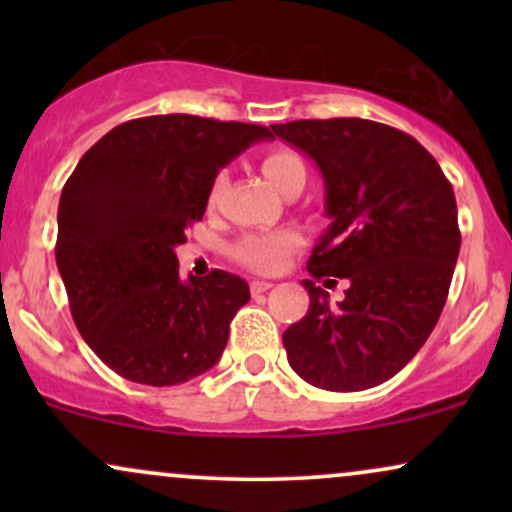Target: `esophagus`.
I'll use <instances>...</instances> for the list:
<instances>
[{
  "instance_id": "esophagus-1",
  "label": "esophagus",
  "mask_w": 512,
  "mask_h": 512,
  "mask_svg": "<svg viewBox=\"0 0 512 512\" xmlns=\"http://www.w3.org/2000/svg\"><path fill=\"white\" fill-rule=\"evenodd\" d=\"M269 289H272V284H269V281H262V279L250 281V293H252V296H260V293L269 291Z\"/></svg>"
}]
</instances>
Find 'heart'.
<instances>
[{"mask_svg": "<svg viewBox=\"0 0 512 512\" xmlns=\"http://www.w3.org/2000/svg\"><path fill=\"white\" fill-rule=\"evenodd\" d=\"M264 178H267L276 190L286 192L293 182H305V163L303 158L291 149H272L262 156L260 163ZM226 175L219 173L209 187V204H216ZM298 238L291 233H276V236H245L231 248V255L240 264L255 272H276L284 264L286 257L296 250Z\"/></svg>", "mask_w": 512, "mask_h": 512, "instance_id": "b5f03b06", "label": "heart"}]
</instances>
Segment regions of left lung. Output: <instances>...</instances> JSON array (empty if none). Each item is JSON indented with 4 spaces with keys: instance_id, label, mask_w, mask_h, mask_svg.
Listing matches in <instances>:
<instances>
[{
    "instance_id": "left-lung-1",
    "label": "left lung",
    "mask_w": 512,
    "mask_h": 512,
    "mask_svg": "<svg viewBox=\"0 0 512 512\" xmlns=\"http://www.w3.org/2000/svg\"><path fill=\"white\" fill-rule=\"evenodd\" d=\"M272 129L322 170L332 219L308 260V313L284 332L289 363L322 390H368L407 366L443 313L462 240L455 192L424 146L383 122ZM332 275L347 281L337 306L314 286Z\"/></svg>"
}]
</instances>
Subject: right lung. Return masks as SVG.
Instances as JSON below:
<instances>
[{
  "label": "right lung",
  "instance_id": "right-lung-1",
  "mask_svg": "<svg viewBox=\"0 0 512 512\" xmlns=\"http://www.w3.org/2000/svg\"><path fill=\"white\" fill-rule=\"evenodd\" d=\"M267 137L245 122L139 117L98 139L64 182L57 269L76 330L117 375L180 385L221 358L248 284L223 269L180 281L175 245L202 221L219 168Z\"/></svg>",
  "mask_w": 512,
  "mask_h": 512
}]
</instances>
